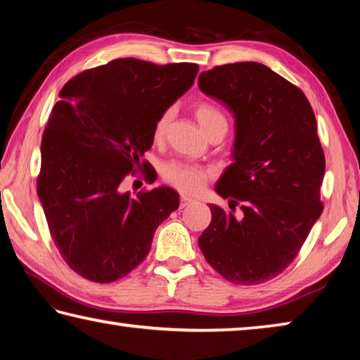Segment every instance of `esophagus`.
Returning a JSON list of instances; mask_svg holds the SVG:
<instances>
[{
  "mask_svg": "<svg viewBox=\"0 0 360 360\" xmlns=\"http://www.w3.org/2000/svg\"><path fill=\"white\" fill-rule=\"evenodd\" d=\"M195 203V200L193 198H191V197H186V195H182L181 197V206L182 208H186V206H188V205H193Z\"/></svg>",
  "mask_w": 360,
  "mask_h": 360,
  "instance_id": "obj_1",
  "label": "esophagus"
}]
</instances>
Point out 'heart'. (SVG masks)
<instances>
[{"instance_id":"1","label":"heart","mask_w":360,"mask_h":360,"mask_svg":"<svg viewBox=\"0 0 360 360\" xmlns=\"http://www.w3.org/2000/svg\"><path fill=\"white\" fill-rule=\"evenodd\" d=\"M195 117H197L198 124L205 130V133H208L212 127L221 124V122H225L224 114L216 106L210 105V103H198L195 106ZM169 120H172V109L163 111L158 115L154 125V139H157V141L165 135ZM162 176L163 179L168 181L169 184H173L176 188H179V191L187 193H197L203 188L210 173L208 169L191 165V163L169 162L167 165H163Z\"/></svg>"}]
</instances>
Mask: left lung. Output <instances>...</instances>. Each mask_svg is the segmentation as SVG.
Listing matches in <instances>:
<instances>
[{"label":"left lung","instance_id":"1","mask_svg":"<svg viewBox=\"0 0 360 360\" xmlns=\"http://www.w3.org/2000/svg\"><path fill=\"white\" fill-rule=\"evenodd\" d=\"M198 87L233 114V163L214 191L243 211L210 205L198 246L229 281L265 283L297 257L322 212L326 158L314 112L300 89L257 62L203 71Z\"/></svg>","mask_w":360,"mask_h":360}]
</instances>
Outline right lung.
<instances>
[{
    "instance_id": "right-lung-1",
    "label": "right lung",
    "mask_w": 360,
    "mask_h": 360,
    "mask_svg": "<svg viewBox=\"0 0 360 360\" xmlns=\"http://www.w3.org/2000/svg\"><path fill=\"white\" fill-rule=\"evenodd\" d=\"M195 63L117 58L77 75L60 90L41 143L38 197L60 254L95 283H112L150 251L179 193L158 186L131 197L120 184L146 167L163 111L192 87Z\"/></svg>"
}]
</instances>
